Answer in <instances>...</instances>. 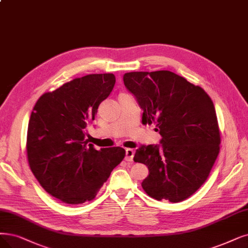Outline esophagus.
Masks as SVG:
<instances>
[{
	"label": "esophagus",
	"instance_id": "esophagus-1",
	"mask_svg": "<svg viewBox=\"0 0 248 248\" xmlns=\"http://www.w3.org/2000/svg\"><path fill=\"white\" fill-rule=\"evenodd\" d=\"M133 156H134V151L132 150V148H127L125 160L127 162H132L133 161Z\"/></svg>",
	"mask_w": 248,
	"mask_h": 248
}]
</instances>
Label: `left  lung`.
<instances>
[{
	"mask_svg": "<svg viewBox=\"0 0 248 248\" xmlns=\"http://www.w3.org/2000/svg\"><path fill=\"white\" fill-rule=\"evenodd\" d=\"M126 88L155 124L161 145H141L134 162L147 166L143 190L156 201L179 202L205 182L220 152L213 101L202 88L171 71L125 73Z\"/></svg>",
	"mask_w": 248,
	"mask_h": 248,
	"instance_id": "1",
	"label": "left lung"
}]
</instances>
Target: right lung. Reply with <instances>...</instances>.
I'll list each match as a JSON object with an SVG mask.
<instances>
[{"label":"right lung","mask_w":248,"mask_h":248,"mask_svg":"<svg viewBox=\"0 0 248 248\" xmlns=\"http://www.w3.org/2000/svg\"><path fill=\"white\" fill-rule=\"evenodd\" d=\"M116 82L112 73L90 74L46 93L36 102L28 123V164L44 189L64 203L93 201L125 150L96 151L86 140V127Z\"/></svg>","instance_id":"add662e5"}]
</instances>
